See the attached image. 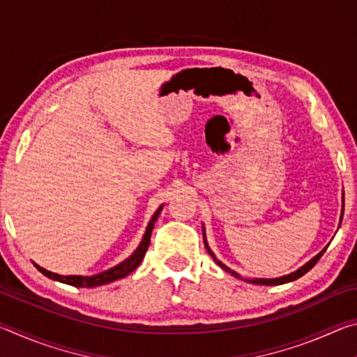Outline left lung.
Returning a JSON list of instances; mask_svg holds the SVG:
<instances>
[{
  "mask_svg": "<svg viewBox=\"0 0 357 357\" xmlns=\"http://www.w3.org/2000/svg\"><path fill=\"white\" fill-rule=\"evenodd\" d=\"M342 217H343V211H342ZM204 244H206V241H204ZM206 249H208V252H209V255L213 257L214 259H215V257H214V253L209 250V247H208V244H206ZM326 250V249H324ZM324 250H321L318 253V255L315 257V258H312L309 263L307 264H304L302 266L301 269H298L296 271V273H293V274H288V275H283V277H279V279H255V280H249L250 283H258V285H282V283H287V282H293V280H296V279H299V277H302L304 275L305 273H309V271L313 268V266H315L317 263H318V259L323 257V253H324ZM215 263L220 266V268H223L225 271H228V273H231L233 275H238L236 273H233V271H229L225 264H222L219 259H215Z\"/></svg>",
  "mask_w": 357,
  "mask_h": 357,
  "instance_id": "1",
  "label": "left lung"
}]
</instances>
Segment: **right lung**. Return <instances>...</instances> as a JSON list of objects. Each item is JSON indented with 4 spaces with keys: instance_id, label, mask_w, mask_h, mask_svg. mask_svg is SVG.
<instances>
[{
    "instance_id": "right-lung-1",
    "label": "right lung",
    "mask_w": 357,
    "mask_h": 357,
    "mask_svg": "<svg viewBox=\"0 0 357 357\" xmlns=\"http://www.w3.org/2000/svg\"><path fill=\"white\" fill-rule=\"evenodd\" d=\"M162 211V206L155 211V214L153 215V219H151L149 225L146 228V233H144L142 244L138 245V249L132 253V255L123 261L118 266H114V268L105 271V273H100L98 275H91V277H82V275H58L55 273H50V271H45L44 268H40V266L34 264L36 268H38L42 274L47 275L48 279H53V280H58V282H63V283H68V285L72 287H86V288H91V287H99V285H105V283H110L113 280H118V279H123V277L129 275L132 271L137 269L140 263L143 261L144 255H146V250L149 247L151 243V233H153V228H154V223L155 219L159 217Z\"/></svg>"
}]
</instances>
